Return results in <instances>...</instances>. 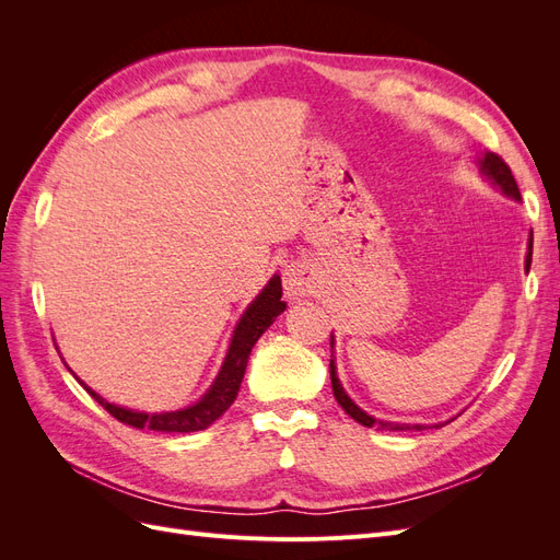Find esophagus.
Here are the masks:
<instances>
[{
	"label": "esophagus",
	"mask_w": 560,
	"mask_h": 560,
	"mask_svg": "<svg viewBox=\"0 0 560 560\" xmlns=\"http://www.w3.org/2000/svg\"><path fill=\"white\" fill-rule=\"evenodd\" d=\"M282 287H284V294L290 299H301L311 290V276H308V268L301 266V264H292L282 270Z\"/></svg>",
	"instance_id": "1"
}]
</instances>
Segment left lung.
Returning a JSON list of instances; mask_svg holds the SVG:
<instances>
[{"label":"left lung","instance_id":"left-lung-1","mask_svg":"<svg viewBox=\"0 0 560 560\" xmlns=\"http://www.w3.org/2000/svg\"><path fill=\"white\" fill-rule=\"evenodd\" d=\"M479 167H481V173H483L488 179H493V184H498L506 196H512L514 200H521V191H518L516 179H514V175H512V171H510V165H506L498 154H490V151H488V154L481 156ZM530 261H533V238H528V254H525V270H530ZM331 348H334V336H331ZM331 358H334V354H331ZM329 374H331V389H334L336 401L341 404V409H343L352 420H358L360 425H364V428L389 430V432H406V430L420 432V430H428V428H444L446 422H451V420H446V422H434V425H418V422H416V425H411V422L378 420V418H374V416H369L366 411H362L360 406L348 397V393L343 389L341 381H338V376H336V364H334V360L329 362Z\"/></svg>","mask_w":560,"mask_h":560}]
</instances>
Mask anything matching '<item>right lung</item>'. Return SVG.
Here are the masks:
<instances>
[{"label": "right lung", "instance_id": "1", "mask_svg": "<svg viewBox=\"0 0 560 560\" xmlns=\"http://www.w3.org/2000/svg\"><path fill=\"white\" fill-rule=\"evenodd\" d=\"M287 308V303L282 301V282L280 276H273L268 280V284L261 290V294L254 299L247 311L243 313L238 327L233 331L231 346L226 352V360L219 369V376L214 378L212 387L202 395L196 404L186 406V409L179 411H167V413H144V411H132V409H124V406L109 404L107 399L100 397L97 393L79 381L86 393L107 409L118 422L124 425L138 428V430H154V432H198L210 428L212 422L222 416L229 406L233 404V399L238 397V389L245 376L247 369V360L249 352L254 348V343L259 341V336L273 325L276 317Z\"/></svg>", "mask_w": 560, "mask_h": 560}]
</instances>
